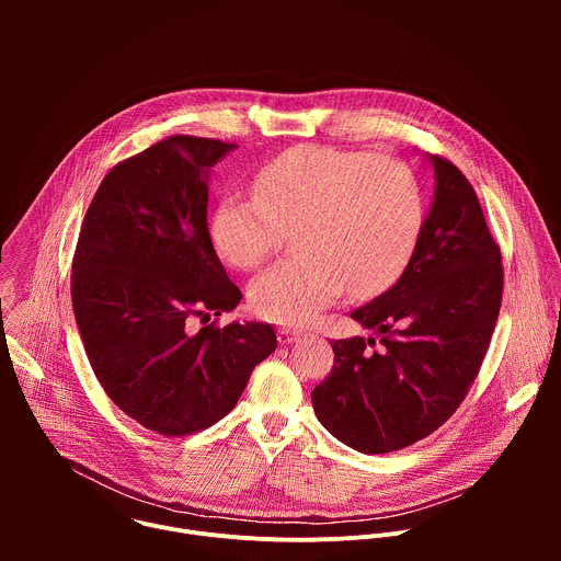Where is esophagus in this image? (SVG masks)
I'll return each mask as SVG.
<instances>
[{"mask_svg": "<svg viewBox=\"0 0 561 561\" xmlns=\"http://www.w3.org/2000/svg\"><path fill=\"white\" fill-rule=\"evenodd\" d=\"M299 331H295V329H282L279 333H277V340H279V344H293L295 340H299Z\"/></svg>", "mask_w": 561, "mask_h": 561, "instance_id": "34e87169", "label": "esophagus"}]
</instances>
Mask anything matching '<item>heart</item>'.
I'll return each mask as SVG.
<instances>
[{
  "mask_svg": "<svg viewBox=\"0 0 561 561\" xmlns=\"http://www.w3.org/2000/svg\"><path fill=\"white\" fill-rule=\"evenodd\" d=\"M424 219L413 171L397 159L329 146L282 152L255 178V197L228 195L210 215L217 253L255 268L295 230L299 253L251 284V306L271 322L308 324L351 286L370 295L409 264Z\"/></svg>",
  "mask_w": 561,
  "mask_h": 561,
  "instance_id": "b5f03b06",
  "label": "heart"
}]
</instances>
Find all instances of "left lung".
<instances>
[{"instance_id": "1", "label": "left lung", "mask_w": 561, "mask_h": 561, "mask_svg": "<svg viewBox=\"0 0 561 561\" xmlns=\"http://www.w3.org/2000/svg\"><path fill=\"white\" fill-rule=\"evenodd\" d=\"M426 159L435 191L415 251L402 277L351 312L381 346L335 340L333 370L310 394L322 426L368 455L407 448L457 411L502 306V255L472 186L446 159Z\"/></svg>"}]
</instances>
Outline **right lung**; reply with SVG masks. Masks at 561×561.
Instances as JSON below:
<instances>
[{
  "mask_svg": "<svg viewBox=\"0 0 561 561\" xmlns=\"http://www.w3.org/2000/svg\"><path fill=\"white\" fill-rule=\"evenodd\" d=\"M234 144L173 135L117 164L98 188L72 260L70 297L89 362L113 404L141 426L184 437L226 417L273 327L188 329L232 310L206 224L210 169Z\"/></svg>",
  "mask_w": 561,
  "mask_h": 561,
  "instance_id": "obj_1",
  "label": "right lung"
}]
</instances>
